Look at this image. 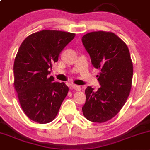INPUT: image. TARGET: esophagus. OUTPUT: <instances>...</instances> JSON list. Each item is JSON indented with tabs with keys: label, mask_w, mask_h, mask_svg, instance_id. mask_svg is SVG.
Here are the masks:
<instances>
[{
	"label": "esophagus",
	"mask_w": 150,
	"mask_h": 150,
	"mask_svg": "<svg viewBox=\"0 0 150 150\" xmlns=\"http://www.w3.org/2000/svg\"><path fill=\"white\" fill-rule=\"evenodd\" d=\"M71 87H72V89H74V90H75V91H81V86H77V85L72 84V85H71Z\"/></svg>",
	"instance_id": "1"
}]
</instances>
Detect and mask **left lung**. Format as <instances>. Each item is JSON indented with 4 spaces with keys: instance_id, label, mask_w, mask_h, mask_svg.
Returning <instances> with one entry per match:
<instances>
[{
    "instance_id": "8db88e82",
    "label": "left lung",
    "mask_w": 150,
    "mask_h": 150,
    "mask_svg": "<svg viewBox=\"0 0 150 150\" xmlns=\"http://www.w3.org/2000/svg\"><path fill=\"white\" fill-rule=\"evenodd\" d=\"M83 44L91 63L100 72L97 91L88 86L84 117L94 122H104L114 117L127 101L131 91L133 63L127 45L111 32H91L82 38Z\"/></svg>"
}]
</instances>
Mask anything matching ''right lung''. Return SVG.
Masks as SVG:
<instances>
[{
	"label": "right lung",
	"mask_w": 150,
	"mask_h": 150,
	"mask_svg": "<svg viewBox=\"0 0 150 150\" xmlns=\"http://www.w3.org/2000/svg\"><path fill=\"white\" fill-rule=\"evenodd\" d=\"M75 34L44 30L25 39L13 64L15 90L22 110L33 121H52L57 115L69 88L49 77V68Z\"/></svg>",
	"instance_id": "1"
}]
</instances>
